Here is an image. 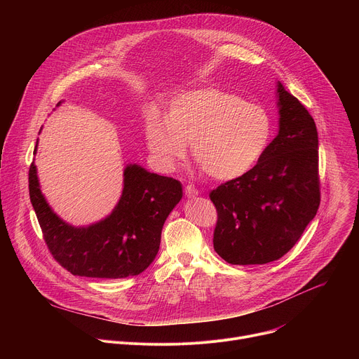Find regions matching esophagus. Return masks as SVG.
I'll return each instance as SVG.
<instances>
[{"instance_id": "1", "label": "esophagus", "mask_w": 359, "mask_h": 359, "mask_svg": "<svg viewBox=\"0 0 359 359\" xmlns=\"http://www.w3.org/2000/svg\"><path fill=\"white\" fill-rule=\"evenodd\" d=\"M184 191H186V196H187V197H194V196L198 194V190H197L194 186H191V184H187L186 189H184Z\"/></svg>"}]
</instances>
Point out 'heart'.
Returning <instances> with one entry per match:
<instances>
[{"label":"heart","instance_id":"obj_1","mask_svg":"<svg viewBox=\"0 0 359 359\" xmlns=\"http://www.w3.org/2000/svg\"><path fill=\"white\" fill-rule=\"evenodd\" d=\"M266 111L237 95L201 88L172 99L165 119L151 116L146 143L155 159L172 169L190 143L196 165L217 180H233L260 161L270 139Z\"/></svg>","mask_w":359,"mask_h":359}]
</instances>
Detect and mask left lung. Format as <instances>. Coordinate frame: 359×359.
<instances>
[{"label":"left lung","mask_w":359,"mask_h":359,"mask_svg":"<svg viewBox=\"0 0 359 359\" xmlns=\"http://www.w3.org/2000/svg\"><path fill=\"white\" fill-rule=\"evenodd\" d=\"M278 135L250 172L212 190L216 252L230 264H267L298 241L320 206L318 133L301 102L277 83Z\"/></svg>","instance_id":"obj_1"}]
</instances>
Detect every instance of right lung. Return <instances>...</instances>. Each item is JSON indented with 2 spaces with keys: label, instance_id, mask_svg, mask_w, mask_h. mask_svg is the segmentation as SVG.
<instances>
[{
  "label": "right lung",
  "instance_id": "1",
  "mask_svg": "<svg viewBox=\"0 0 359 359\" xmlns=\"http://www.w3.org/2000/svg\"><path fill=\"white\" fill-rule=\"evenodd\" d=\"M36 146L38 140L34 153ZM28 182L32 208L53 257L74 276L92 278H125L144 271L159 251L165 220L183 196L176 179L128 165L122 196L112 213L97 223L75 227L49 208L34 162Z\"/></svg>",
  "mask_w": 359,
  "mask_h": 359
}]
</instances>
